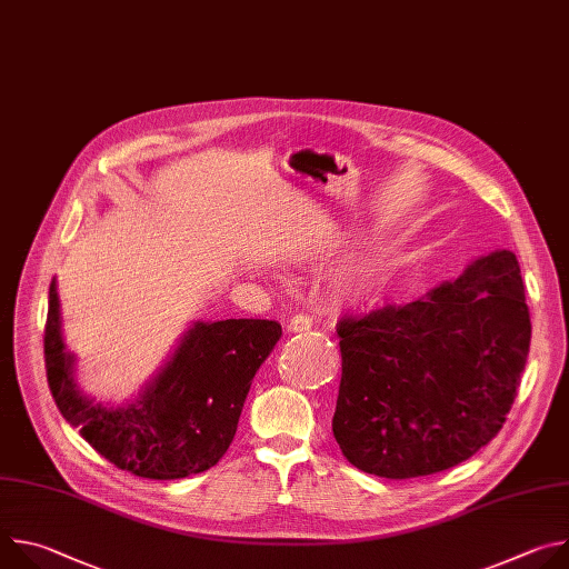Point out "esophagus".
<instances>
[{
    "label": "esophagus",
    "instance_id": "esophagus-1",
    "mask_svg": "<svg viewBox=\"0 0 569 569\" xmlns=\"http://www.w3.org/2000/svg\"><path fill=\"white\" fill-rule=\"evenodd\" d=\"M310 327H312V319L308 315H303V312L290 317V321H288V331H292V333L310 331Z\"/></svg>",
    "mask_w": 569,
    "mask_h": 569
}]
</instances>
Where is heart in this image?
<instances>
[{
  "instance_id": "b5f03b06",
  "label": "heart",
  "mask_w": 569,
  "mask_h": 569,
  "mask_svg": "<svg viewBox=\"0 0 569 569\" xmlns=\"http://www.w3.org/2000/svg\"><path fill=\"white\" fill-rule=\"evenodd\" d=\"M387 281L385 252L369 242L358 248L333 274L331 295L336 301L347 306L373 301Z\"/></svg>"
}]
</instances>
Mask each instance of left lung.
<instances>
[{
	"label": "left lung",
	"mask_w": 569,
	"mask_h": 569,
	"mask_svg": "<svg viewBox=\"0 0 569 569\" xmlns=\"http://www.w3.org/2000/svg\"><path fill=\"white\" fill-rule=\"evenodd\" d=\"M333 437L360 470L410 479L452 468L505 426L531 319L513 252L477 259L426 299L338 321Z\"/></svg>",
	"instance_id": "obj_1"
}]
</instances>
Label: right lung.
Masks as SVG:
<instances>
[{"label": "right lung", "mask_w": 569, "mask_h": 569, "mask_svg": "<svg viewBox=\"0 0 569 569\" xmlns=\"http://www.w3.org/2000/svg\"><path fill=\"white\" fill-rule=\"evenodd\" d=\"M279 338L281 327L272 319L198 321L139 400L101 408L76 389L51 281L47 382L64 421L110 463L137 477L180 479L216 466L227 452L252 378Z\"/></svg>", "instance_id": "obj_1"}]
</instances>
